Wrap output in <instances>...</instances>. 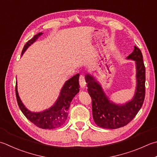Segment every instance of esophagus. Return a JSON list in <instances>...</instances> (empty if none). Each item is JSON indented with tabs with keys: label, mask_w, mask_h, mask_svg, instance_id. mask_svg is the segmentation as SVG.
Listing matches in <instances>:
<instances>
[{
	"label": "esophagus",
	"mask_w": 157,
	"mask_h": 157,
	"mask_svg": "<svg viewBox=\"0 0 157 157\" xmlns=\"http://www.w3.org/2000/svg\"><path fill=\"white\" fill-rule=\"evenodd\" d=\"M79 85H80V86L82 88H84L86 86V83L85 78H84V75H81L80 76H79Z\"/></svg>",
	"instance_id": "obj_1"
}]
</instances>
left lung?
Wrapping results in <instances>:
<instances>
[{
    "label": "left lung",
    "mask_w": 157,
    "mask_h": 157,
    "mask_svg": "<svg viewBox=\"0 0 157 157\" xmlns=\"http://www.w3.org/2000/svg\"><path fill=\"white\" fill-rule=\"evenodd\" d=\"M127 59L136 63V87L132 99L124 104L113 102L93 75L87 73L85 75L88 92L92 99L94 121L101 128L115 129L124 127L134 118L143 105L145 98L146 69L140 49L134 46L133 52Z\"/></svg>",
    "instance_id": "1"
}]
</instances>
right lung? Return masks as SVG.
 <instances>
[{
  "label": "right lung",
  "instance_id": "1",
  "mask_svg": "<svg viewBox=\"0 0 157 157\" xmlns=\"http://www.w3.org/2000/svg\"><path fill=\"white\" fill-rule=\"evenodd\" d=\"M42 35L43 33H39L26 43L21 52V56L26 52L27 48L35 42L36 39ZM79 73H78L66 81L61 88L59 96L54 105L50 108L39 112L30 111L24 105L18 94L16 82L15 94L20 109L28 120L39 128L44 129H53L61 127L67 119L68 109L71 102L79 91Z\"/></svg>",
  "mask_w": 157,
  "mask_h": 157
}]
</instances>
